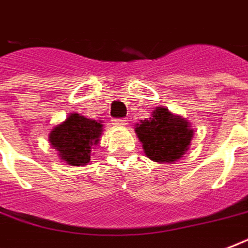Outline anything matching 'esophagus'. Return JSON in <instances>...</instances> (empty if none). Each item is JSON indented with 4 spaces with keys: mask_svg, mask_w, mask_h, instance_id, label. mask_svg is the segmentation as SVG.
Listing matches in <instances>:
<instances>
[{
    "mask_svg": "<svg viewBox=\"0 0 248 248\" xmlns=\"http://www.w3.org/2000/svg\"><path fill=\"white\" fill-rule=\"evenodd\" d=\"M127 122V118H118V120H114V124L117 126H124Z\"/></svg>",
    "mask_w": 248,
    "mask_h": 248,
    "instance_id": "1",
    "label": "esophagus"
}]
</instances>
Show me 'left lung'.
<instances>
[{
	"label": "left lung",
	"instance_id": "1",
	"mask_svg": "<svg viewBox=\"0 0 248 248\" xmlns=\"http://www.w3.org/2000/svg\"><path fill=\"white\" fill-rule=\"evenodd\" d=\"M135 131L147 157L157 162H173L182 157L194 135L188 122L174 117L166 108H156L149 118L137 124Z\"/></svg>",
	"mask_w": 248,
	"mask_h": 248
}]
</instances>
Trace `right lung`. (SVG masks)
I'll list each match as a JSON object with an SVG mask.
<instances>
[{"label":"right lung","mask_w":248,"mask_h":248,"mask_svg":"<svg viewBox=\"0 0 248 248\" xmlns=\"http://www.w3.org/2000/svg\"><path fill=\"white\" fill-rule=\"evenodd\" d=\"M101 132L103 124L75 113L53 128L49 141L62 160L73 166H83L90 162L91 148L99 143Z\"/></svg>","instance_id":"1"}]
</instances>
